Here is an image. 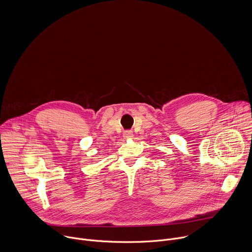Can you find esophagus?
Segmentation results:
<instances>
[{
	"label": "esophagus",
	"instance_id": "1",
	"mask_svg": "<svg viewBox=\"0 0 252 252\" xmlns=\"http://www.w3.org/2000/svg\"><path fill=\"white\" fill-rule=\"evenodd\" d=\"M133 136V132L131 131V130H126L125 132H124V137L125 138H130V137H132Z\"/></svg>",
	"mask_w": 252,
	"mask_h": 252
}]
</instances>
